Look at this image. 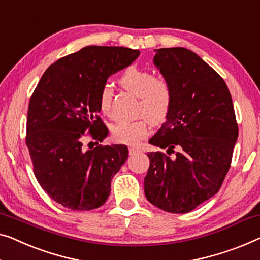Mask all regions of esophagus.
Instances as JSON below:
<instances>
[{
	"label": "esophagus",
	"instance_id": "1",
	"mask_svg": "<svg viewBox=\"0 0 260 260\" xmlns=\"http://www.w3.org/2000/svg\"><path fill=\"white\" fill-rule=\"evenodd\" d=\"M128 152H129V155H135V154H137V153L140 152V149H138V148H134V147H131V148L128 149Z\"/></svg>",
	"mask_w": 260,
	"mask_h": 260
}]
</instances>
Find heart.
<instances>
[{
  "instance_id": "1",
  "label": "heart",
  "mask_w": 260,
  "mask_h": 260,
  "mask_svg": "<svg viewBox=\"0 0 260 260\" xmlns=\"http://www.w3.org/2000/svg\"><path fill=\"white\" fill-rule=\"evenodd\" d=\"M119 83L132 94L140 99L139 114L145 115L154 123L161 122L167 117L172 92L168 83L161 78H154L152 72L132 67L120 77ZM112 90L105 85L99 94L100 112L106 114L110 112ZM112 137L115 141L134 146L140 142L149 132V121L140 119L137 121H120L112 126Z\"/></svg>"
}]
</instances>
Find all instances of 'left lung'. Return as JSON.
<instances>
[{
	"instance_id": "left-lung-1",
	"label": "left lung",
	"mask_w": 260,
	"mask_h": 260,
	"mask_svg": "<svg viewBox=\"0 0 260 260\" xmlns=\"http://www.w3.org/2000/svg\"><path fill=\"white\" fill-rule=\"evenodd\" d=\"M154 65L167 81L172 102L166 122L149 143L174 153H149L147 200L173 214H185L219 190L238 138L225 81L195 52L155 49Z\"/></svg>"
}]
</instances>
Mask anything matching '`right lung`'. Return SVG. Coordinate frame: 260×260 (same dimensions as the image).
<instances>
[{"mask_svg":"<svg viewBox=\"0 0 260 260\" xmlns=\"http://www.w3.org/2000/svg\"><path fill=\"white\" fill-rule=\"evenodd\" d=\"M139 50L85 46L50 67L30 98L26 146L35 176L53 201L71 210L106 202L111 181L128 157L125 145L84 150L86 132L103 141L99 94L112 75L133 63Z\"/></svg>","mask_w":260,"mask_h":260,"instance_id":"add662e5","label":"right lung"}]
</instances>
